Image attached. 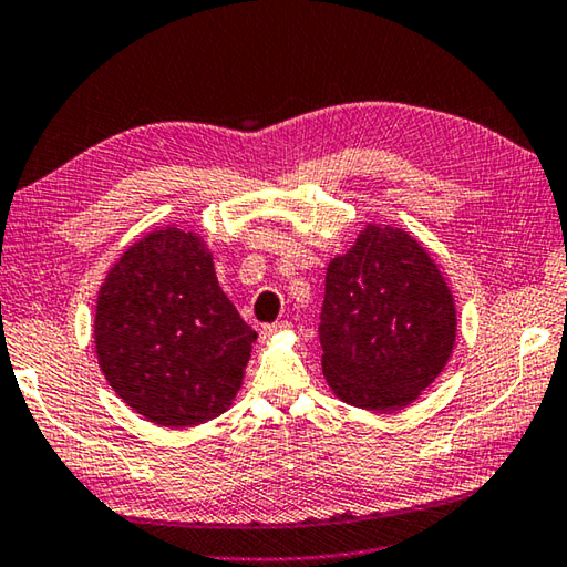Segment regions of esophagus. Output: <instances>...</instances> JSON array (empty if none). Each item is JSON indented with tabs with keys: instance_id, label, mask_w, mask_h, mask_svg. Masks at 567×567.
I'll return each instance as SVG.
<instances>
[{
	"instance_id": "obj_1",
	"label": "esophagus",
	"mask_w": 567,
	"mask_h": 567,
	"mask_svg": "<svg viewBox=\"0 0 567 567\" xmlns=\"http://www.w3.org/2000/svg\"><path fill=\"white\" fill-rule=\"evenodd\" d=\"M287 329H290V324H287V322L265 324V327H262V339H270V337H275L277 332H287Z\"/></svg>"
}]
</instances>
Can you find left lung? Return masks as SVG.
Here are the masks:
<instances>
[{"instance_id":"1","label":"left lung","mask_w":567,"mask_h":567,"mask_svg":"<svg viewBox=\"0 0 567 567\" xmlns=\"http://www.w3.org/2000/svg\"><path fill=\"white\" fill-rule=\"evenodd\" d=\"M322 374L344 404L399 411L444 372L456 347V302L414 235L367 223L324 275Z\"/></svg>"}]
</instances>
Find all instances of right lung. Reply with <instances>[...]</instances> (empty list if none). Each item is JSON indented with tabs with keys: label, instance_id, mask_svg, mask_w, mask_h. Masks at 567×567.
Listing matches in <instances>:
<instances>
[{
	"label": "right lung",
	"instance_id": "1",
	"mask_svg": "<svg viewBox=\"0 0 567 567\" xmlns=\"http://www.w3.org/2000/svg\"><path fill=\"white\" fill-rule=\"evenodd\" d=\"M255 339L195 230L163 225L141 235L99 287L101 372L123 404L156 426L193 429L225 414Z\"/></svg>",
	"mask_w": 567,
	"mask_h": 567
}]
</instances>
